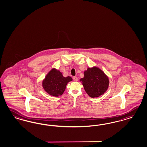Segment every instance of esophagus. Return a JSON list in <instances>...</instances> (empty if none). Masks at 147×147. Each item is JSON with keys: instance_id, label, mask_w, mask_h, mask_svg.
<instances>
[{"instance_id": "obj_1", "label": "esophagus", "mask_w": 147, "mask_h": 147, "mask_svg": "<svg viewBox=\"0 0 147 147\" xmlns=\"http://www.w3.org/2000/svg\"><path fill=\"white\" fill-rule=\"evenodd\" d=\"M73 80H74V81H77L78 79V78L76 76H74L73 77Z\"/></svg>"}]
</instances>
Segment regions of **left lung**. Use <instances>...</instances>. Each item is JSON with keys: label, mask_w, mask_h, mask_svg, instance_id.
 <instances>
[{"label": "left lung", "mask_w": 147, "mask_h": 147, "mask_svg": "<svg viewBox=\"0 0 147 147\" xmlns=\"http://www.w3.org/2000/svg\"><path fill=\"white\" fill-rule=\"evenodd\" d=\"M87 94L91 98L103 95L109 88V78L96 66L88 67L84 71V76L80 79Z\"/></svg>", "instance_id": "obj_1"}]
</instances>
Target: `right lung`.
Listing matches in <instances>:
<instances>
[{
    "mask_svg": "<svg viewBox=\"0 0 147 147\" xmlns=\"http://www.w3.org/2000/svg\"><path fill=\"white\" fill-rule=\"evenodd\" d=\"M72 80L71 76L65 77L60 71L53 68L42 80V85L48 94L57 97L63 93L67 84Z\"/></svg>",
    "mask_w": 147,
    "mask_h": 147,
    "instance_id": "obj_1",
    "label": "right lung"
}]
</instances>
